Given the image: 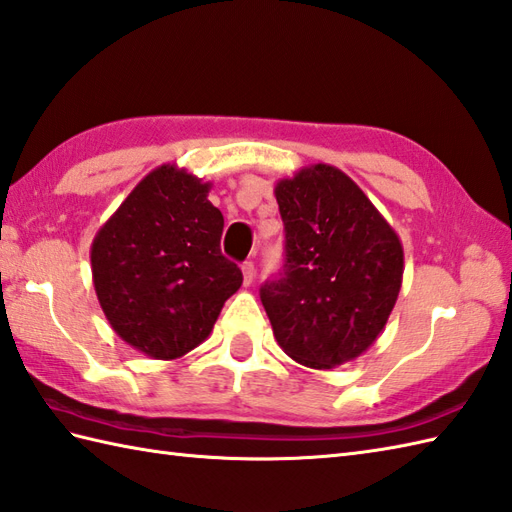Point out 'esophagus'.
<instances>
[{"label": "esophagus", "instance_id": "obj_1", "mask_svg": "<svg viewBox=\"0 0 512 512\" xmlns=\"http://www.w3.org/2000/svg\"><path fill=\"white\" fill-rule=\"evenodd\" d=\"M242 275H244V285H251L255 281V264H253V261H244Z\"/></svg>", "mask_w": 512, "mask_h": 512}]
</instances>
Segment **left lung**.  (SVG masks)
<instances>
[{"label": "left lung", "mask_w": 512, "mask_h": 512, "mask_svg": "<svg viewBox=\"0 0 512 512\" xmlns=\"http://www.w3.org/2000/svg\"><path fill=\"white\" fill-rule=\"evenodd\" d=\"M285 227L279 279L259 290L283 353L310 368L362 355L397 303L403 246L362 189L327 163L275 185Z\"/></svg>", "instance_id": "left-lung-1"}]
</instances>
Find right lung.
I'll return each instance as SVG.
<instances>
[{"label":"right lung","mask_w":512,"mask_h":512,"mask_svg":"<svg viewBox=\"0 0 512 512\" xmlns=\"http://www.w3.org/2000/svg\"><path fill=\"white\" fill-rule=\"evenodd\" d=\"M211 183L176 165L141 178L95 233V294L113 331L152 360H176L211 334L242 270L222 255Z\"/></svg>","instance_id":"right-lung-1"}]
</instances>
